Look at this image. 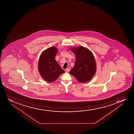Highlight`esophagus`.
Masks as SVG:
<instances>
[{
    "label": "esophagus",
    "instance_id": "obj_1",
    "mask_svg": "<svg viewBox=\"0 0 134 134\" xmlns=\"http://www.w3.org/2000/svg\"><path fill=\"white\" fill-rule=\"evenodd\" d=\"M65 72H69L70 69H69V68H67V69H66L65 70Z\"/></svg>",
    "mask_w": 134,
    "mask_h": 134
}]
</instances>
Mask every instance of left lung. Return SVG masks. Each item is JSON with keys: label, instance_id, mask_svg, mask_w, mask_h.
Instances as JSON below:
<instances>
[{"label": "left lung", "instance_id": "8db88e82", "mask_svg": "<svg viewBox=\"0 0 134 134\" xmlns=\"http://www.w3.org/2000/svg\"><path fill=\"white\" fill-rule=\"evenodd\" d=\"M76 54V60L71 74L81 82H87L91 80L96 71L95 60L93 53L83 47L71 48Z\"/></svg>", "mask_w": 134, "mask_h": 134}]
</instances>
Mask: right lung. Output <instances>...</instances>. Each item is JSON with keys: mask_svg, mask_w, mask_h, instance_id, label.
Listing matches in <instances>:
<instances>
[{"mask_svg": "<svg viewBox=\"0 0 134 134\" xmlns=\"http://www.w3.org/2000/svg\"><path fill=\"white\" fill-rule=\"evenodd\" d=\"M58 50L51 47L44 51L40 56L38 70L41 77L48 82L55 81L65 71L61 68L55 59Z\"/></svg>", "mask_w": 134, "mask_h": 134, "instance_id": "add662e5", "label": "right lung"}]
</instances>
